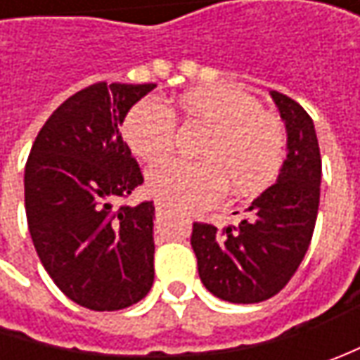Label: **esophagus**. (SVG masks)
I'll return each mask as SVG.
<instances>
[{"label":"esophagus","mask_w":360,"mask_h":360,"mask_svg":"<svg viewBox=\"0 0 360 360\" xmlns=\"http://www.w3.org/2000/svg\"><path fill=\"white\" fill-rule=\"evenodd\" d=\"M166 212V204L164 202H156V216H162Z\"/></svg>","instance_id":"34e87169"}]
</instances>
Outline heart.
<instances>
[{
	"label": "heart",
	"instance_id": "b5f03b06",
	"mask_svg": "<svg viewBox=\"0 0 360 360\" xmlns=\"http://www.w3.org/2000/svg\"><path fill=\"white\" fill-rule=\"evenodd\" d=\"M188 124L206 128L196 158L164 162L148 172L152 196L178 208H206L230 186L236 196L269 188L283 170L286 131L281 120L262 112V104L238 86L188 91L180 100ZM124 140L140 160L156 164L168 158L176 142V116L158 98H146L124 120Z\"/></svg>",
	"mask_w": 360,
	"mask_h": 360
}]
</instances>
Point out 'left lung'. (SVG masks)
I'll use <instances>...</instances> for the list:
<instances>
[{
	"instance_id": "1",
	"label": "left lung",
	"mask_w": 360,
	"mask_h": 360,
	"mask_svg": "<svg viewBox=\"0 0 360 360\" xmlns=\"http://www.w3.org/2000/svg\"><path fill=\"white\" fill-rule=\"evenodd\" d=\"M286 124L288 154L238 226L194 222L190 244L198 274L214 297L250 304L281 292L309 250L321 200V150L312 118L281 91H270Z\"/></svg>"
}]
</instances>
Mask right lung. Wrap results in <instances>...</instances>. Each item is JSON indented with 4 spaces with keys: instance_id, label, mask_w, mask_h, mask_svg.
Returning <instances> with one entry per match:
<instances>
[{
    "instance_id": "obj_1",
    "label": "right lung",
    "mask_w": 360,
    "mask_h": 360,
    "mask_svg": "<svg viewBox=\"0 0 360 360\" xmlns=\"http://www.w3.org/2000/svg\"><path fill=\"white\" fill-rule=\"evenodd\" d=\"M154 88L98 82L79 90L49 116L25 164L35 252L63 295L90 311L131 307L154 283V202L116 206L144 182L120 126Z\"/></svg>"
}]
</instances>
